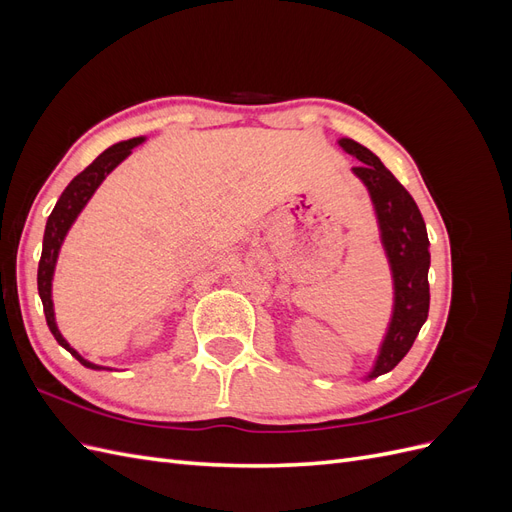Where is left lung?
<instances>
[{
	"label": "left lung",
	"mask_w": 512,
	"mask_h": 512,
	"mask_svg": "<svg viewBox=\"0 0 512 512\" xmlns=\"http://www.w3.org/2000/svg\"><path fill=\"white\" fill-rule=\"evenodd\" d=\"M342 147L361 166L352 173L363 181L376 211L380 241L393 277V312L382 337L374 365L365 380H374L391 371L412 348L414 339L429 314V239L423 215L414 198L401 185L376 153L352 138H339Z\"/></svg>",
	"instance_id": "obj_1"
}]
</instances>
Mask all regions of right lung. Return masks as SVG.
<instances>
[{
	"label": "right lung",
	"instance_id": "right-lung-1",
	"mask_svg": "<svg viewBox=\"0 0 512 512\" xmlns=\"http://www.w3.org/2000/svg\"><path fill=\"white\" fill-rule=\"evenodd\" d=\"M145 141V136H136L130 138V141L117 143L113 147H108L106 151H102L100 156L91 162L83 173L76 175L68 188L61 192L57 205L53 209V213L46 220V228H44V239H42V256H40V265H38V292L42 299V307H44V316H46V324L53 333V337L57 339V344L61 348H66L76 361L81 365L89 367V369H113V367H104V365H96L87 361L85 356H81L76 352L68 342L66 337L61 335L57 322H55V307H53V275H55V265L59 258V250L64 245V239L68 235V230L72 228V224L79 218L81 211L85 209V205L94 196V192L100 188L102 181L113 173V170L126 160L132 149L136 145H141Z\"/></svg>",
	"mask_w": 512,
	"mask_h": 512
}]
</instances>
